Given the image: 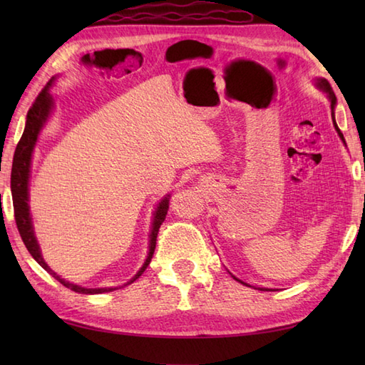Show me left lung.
<instances>
[{"label": "left lung", "instance_id": "obj_1", "mask_svg": "<svg viewBox=\"0 0 365 365\" xmlns=\"http://www.w3.org/2000/svg\"><path fill=\"white\" fill-rule=\"evenodd\" d=\"M317 86H319L323 92H327L328 94V98H329V102H331V115H332V122H334V127H336V130H337V133H339V136H340V139H342L344 141V135H342V131L339 130V127H337V123H336V119H334V108H336V102H337V98H336V96H334V91H332V88H331V84L324 80V78H319L317 80ZM345 143V141H344ZM234 279H237V277H234ZM238 282H242L240 281V279H237ZM242 284H245V282H242ZM246 285V284H245ZM260 290H263V289H260Z\"/></svg>", "mask_w": 365, "mask_h": 365}]
</instances>
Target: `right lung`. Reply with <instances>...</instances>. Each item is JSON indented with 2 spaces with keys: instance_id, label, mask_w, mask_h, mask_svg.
I'll list each match as a JSON object with an SVG mask.
<instances>
[{
  "instance_id": "add662e5",
  "label": "right lung",
  "mask_w": 365,
  "mask_h": 365,
  "mask_svg": "<svg viewBox=\"0 0 365 365\" xmlns=\"http://www.w3.org/2000/svg\"><path fill=\"white\" fill-rule=\"evenodd\" d=\"M54 78H51L46 86L41 91V94L37 96L34 100L33 106L29 108L28 115H26V125L25 131L20 138V141L17 144V149H15L14 153V161H12V174H11V191H12V199H14V216H15V222H17V229L20 232V237L25 243L26 250L29 254L33 255V259L41 265L45 271L63 284L67 289H71L76 293H83V294H97V293H105V292H113L118 289V287H105V289H86V287L76 285L66 281L61 276H58L54 271L46 265L42 254H41V247H38V243L34 235V229H33V221H31V215H29V205H28V183H29V168H31V158H33V150L34 145L37 143V136L41 133L42 127L45 125L46 119L53 110V97L50 96V88L53 86ZM168 208H169V195L166 197L161 199V202L158 207L155 208L153 213V222H152V230H150V242H149V254H147V259L144 262V265L141 269L138 271L133 279L125 284L135 282L136 279L141 276L145 268L149 267V263L152 260V255L155 252V245H157V235L160 226L165 221L166 215H168Z\"/></svg>"
}]
</instances>
